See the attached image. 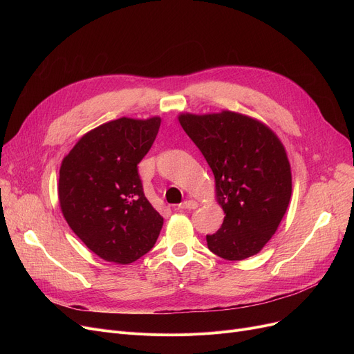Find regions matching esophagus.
<instances>
[{
    "instance_id": "obj_1",
    "label": "esophagus",
    "mask_w": 354,
    "mask_h": 354,
    "mask_svg": "<svg viewBox=\"0 0 354 354\" xmlns=\"http://www.w3.org/2000/svg\"><path fill=\"white\" fill-rule=\"evenodd\" d=\"M198 205H199V203L196 201L189 199V201H183L179 205V208L180 209H195V208H198Z\"/></svg>"
}]
</instances>
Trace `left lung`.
I'll return each instance as SVG.
<instances>
[{
  "label": "left lung",
  "mask_w": 354,
  "mask_h": 354,
  "mask_svg": "<svg viewBox=\"0 0 354 354\" xmlns=\"http://www.w3.org/2000/svg\"><path fill=\"white\" fill-rule=\"evenodd\" d=\"M178 120L212 169L215 196L225 214L221 228L207 235L208 248L228 261L258 254L291 198L284 145L266 123L231 110L180 113Z\"/></svg>",
  "instance_id": "1"
}]
</instances>
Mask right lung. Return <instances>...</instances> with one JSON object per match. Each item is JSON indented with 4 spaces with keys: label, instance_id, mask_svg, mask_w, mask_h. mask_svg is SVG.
Masks as SVG:
<instances>
[{
    "label": "right lung",
    "instance_id": "add662e5",
    "mask_svg": "<svg viewBox=\"0 0 354 354\" xmlns=\"http://www.w3.org/2000/svg\"><path fill=\"white\" fill-rule=\"evenodd\" d=\"M160 118H120L84 133L60 166L59 202L68 227L104 261L130 264L151 251L163 218L143 194L138 163Z\"/></svg>",
    "mask_w": 354,
    "mask_h": 354
}]
</instances>
